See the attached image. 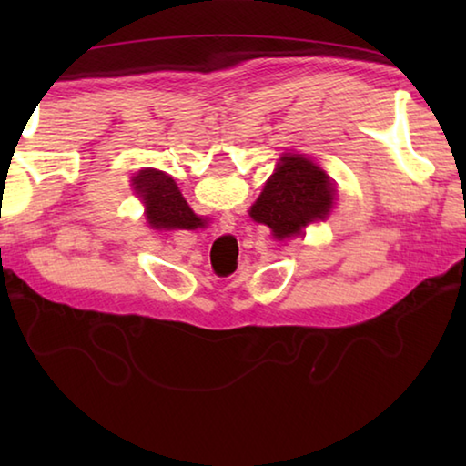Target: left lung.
<instances>
[{"mask_svg": "<svg viewBox=\"0 0 466 466\" xmlns=\"http://www.w3.org/2000/svg\"><path fill=\"white\" fill-rule=\"evenodd\" d=\"M333 201L335 188L327 172L302 154H286L248 214L269 226L275 238L286 240L325 219Z\"/></svg>", "mask_w": 466, "mask_h": 466, "instance_id": "8db88e82", "label": "left lung"}]
</instances>
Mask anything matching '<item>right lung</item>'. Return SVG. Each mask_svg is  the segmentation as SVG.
Segmentation results:
<instances>
[{"label":"right lung","instance_id":"right-lung-1","mask_svg":"<svg viewBox=\"0 0 466 466\" xmlns=\"http://www.w3.org/2000/svg\"><path fill=\"white\" fill-rule=\"evenodd\" d=\"M133 188L144 199L147 224L156 230H195L205 226V219L193 214L167 172L156 168L139 170V175L133 177Z\"/></svg>","mask_w":466,"mask_h":466}]
</instances>
